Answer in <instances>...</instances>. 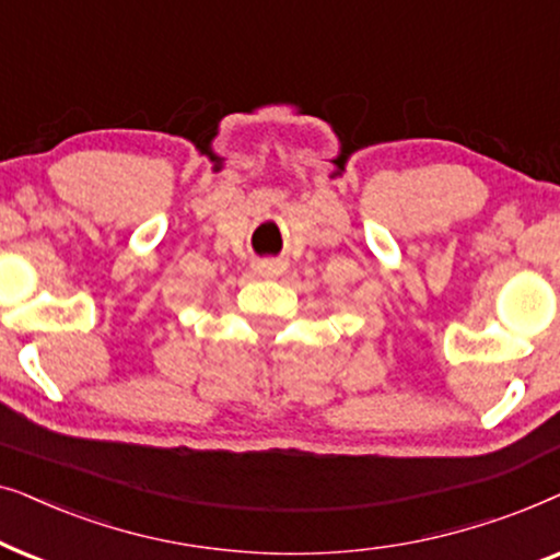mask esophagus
I'll return each mask as SVG.
<instances>
[{"instance_id":"1","label":"esophagus","mask_w":560,"mask_h":560,"mask_svg":"<svg viewBox=\"0 0 560 560\" xmlns=\"http://www.w3.org/2000/svg\"><path fill=\"white\" fill-rule=\"evenodd\" d=\"M258 273L266 276V279H273V276L284 273V264H281V260H260Z\"/></svg>"}]
</instances>
